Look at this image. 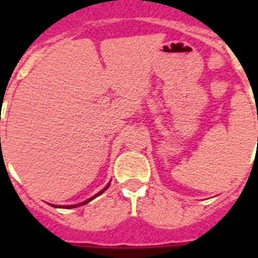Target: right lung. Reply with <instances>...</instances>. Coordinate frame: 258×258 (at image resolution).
Returning a JSON list of instances; mask_svg holds the SVG:
<instances>
[{"label": "right lung", "instance_id": "obj_1", "mask_svg": "<svg viewBox=\"0 0 258 258\" xmlns=\"http://www.w3.org/2000/svg\"><path fill=\"white\" fill-rule=\"evenodd\" d=\"M108 186H109V183L107 184V186H105V187L103 188V190H101V191H99V192H97V194H95V196H93V197H91V198H89V200H87V201H84V202H82V204H79V205H71V206H66V208H78V206H82V205L88 204L89 201H92L93 198H96L97 196H100V194H103V192H104L105 190H107V188H108ZM58 208H60V206H58Z\"/></svg>", "mask_w": 258, "mask_h": 258}]
</instances>
